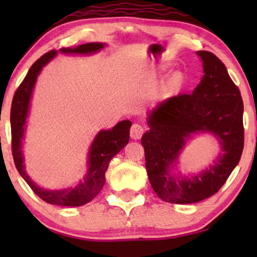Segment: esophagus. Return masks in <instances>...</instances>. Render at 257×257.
I'll list each match as a JSON object with an SVG mask.
<instances>
[{"instance_id": "esophagus-1", "label": "esophagus", "mask_w": 257, "mask_h": 257, "mask_svg": "<svg viewBox=\"0 0 257 257\" xmlns=\"http://www.w3.org/2000/svg\"><path fill=\"white\" fill-rule=\"evenodd\" d=\"M144 131H145V128H144L142 125L133 124L130 135H131L132 139H140V138H142V136L144 135Z\"/></svg>"}]
</instances>
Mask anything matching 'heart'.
<instances>
[{"instance_id": "heart-1", "label": "heart", "mask_w": 257, "mask_h": 257, "mask_svg": "<svg viewBox=\"0 0 257 257\" xmlns=\"http://www.w3.org/2000/svg\"><path fill=\"white\" fill-rule=\"evenodd\" d=\"M182 84V76L180 73H174V75H172L170 77V79H168L167 82V86L168 89H177Z\"/></svg>"}]
</instances>
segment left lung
<instances>
[{"label": "left lung", "instance_id": "1", "mask_svg": "<svg viewBox=\"0 0 257 257\" xmlns=\"http://www.w3.org/2000/svg\"><path fill=\"white\" fill-rule=\"evenodd\" d=\"M202 59L201 82L192 93L168 98L150 114V131L142 138L146 171L153 191L171 203H194L219 192L240 161L244 146L243 101L226 65L209 51ZM210 132L220 139L223 154L209 170L192 178H174L168 167L176 161L192 133Z\"/></svg>", "mask_w": 257, "mask_h": 257}]
</instances>
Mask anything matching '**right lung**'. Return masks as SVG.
Masks as SVG:
<instances>
[{
	"instance_id": "add662e5",
	"label": "right lung",
	"mask_w": 257,
	"mask_h": 257,
	"mask_svg": "<svg viewBox=\"0 0 257 257\" xmlns=\"http://www.w3.org/2000/svg\"><path fill=\"white\" fill-rule=\"evenodd\" d=\"M104 44L101 43H86L78 45L77 48L61 49L62 52H71V54H92L100 49ZM57 54L56 50H51L44 54L31 65L23 82L17 87L14 94L12 110H10V125H12V152L14 163L27 184L30 186L33 192L43 201L51 205L79 207L90 202L96 198L105 184V172L108 164L115 154L124 149L130 139V127L132 122L122 120L118 122L112 130L100 131L93 140L89 152V172L85 180L75 188L59 189V191H47L40 188L31 181L24 170L22 139L24 133V125L28 117L31 92H33L35 82L41 70L54 56Z\"/></svg>"
}]
</instances>
